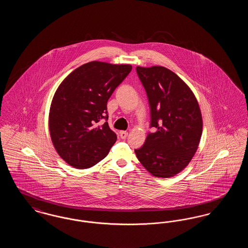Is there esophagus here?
<instances>
[{"label":"esophagus","mask_w":248,"mask_h":248,"mask_svg":"<svg viewBox=\"0 0 248 248\" xmlns=\"http://www.w3.org/2000/svg\"><path fill=\"white\" fill-rule=\"evenodd\" d=\"M119 134H120L121 139H123V140L126 139V137L128 136V132H126V131H120V132H119Z\"/></svg>","instance_id":"esophagus-1"}]
</instances>
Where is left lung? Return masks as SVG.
<instances>
[{"label":"left lung","instance_id":"left-lung-1","mask_svg":"<svg viewBox=\"0 0 248 248\" xmlns=\"http://www.w3.org/2000/svg\"><path fill=\"white\" fill-rule=\"evenodd\" d=\"M151 107V126L136 155L156 177H174L189 165L197 152L202 118L196 96L181 78L163 66L137 67Z\"/></svg>","mask_w":248,"mask_h":248}]
</instances>
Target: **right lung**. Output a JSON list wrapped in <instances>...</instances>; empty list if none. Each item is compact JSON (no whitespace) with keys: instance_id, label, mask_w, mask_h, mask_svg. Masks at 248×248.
Masks as SVG:
<instances>
[{"instance_id":"right-lung-1","label":"right lung","mask_w":248,"mask_h":248,"mask_svg":"<svg viewBox=\"0 0 248 248\" xmlns=\"http://www.w3.org/2000/svg\"><path fill=\"white\" fill-rule=\"evenodd\" d=\"M132 70L130 64L85 63L71 72L53 96L48 118L52 143L74 168H90L106 157L117 136L108 123L107 102Z\"/></svg>"}]
</instances>
